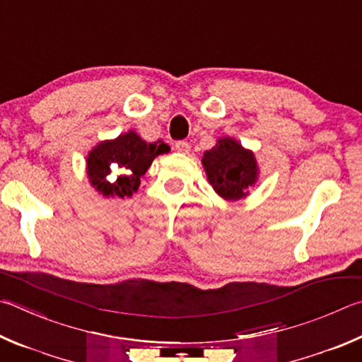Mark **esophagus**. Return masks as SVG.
<instances>
[{
    "instance_id": "1",
    "label": "esophagus",
    "mask_w": 362,
    "mask_h": 362,
    "mask_svg": "<svg viewBox=\"0 0 362 362\" xmlns=\"http://www.w3.org/2000/svg\"><path fill=\"white\" fill-rule=\"evenodd\" d=\"M175 150L180 153H188L189 152V144L187 141H179L175 142Z\"/></svg>"
}]
</instances>
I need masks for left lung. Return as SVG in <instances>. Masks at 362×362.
Wrapping results in <instances>:
<instances>
[{
    "label": "left lung",
    "mask_w": 362,
    "mask_h": 362,
    "mask_svg": "<svg viewBox=\"0 0 362 362\" xmlns=\"http://www.w3.org/2000/svg\"><path fill=\"white\" fill-rule=\"evenodd\" d=\"M201 163L214 192L229 202L247 198L259 179L255 153L229 136L218 137L215 146L204 152Z\"/></svg>",
    "instance_id": "obj_1"
}]
</instances>
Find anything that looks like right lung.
Returning a JSON list of instances; mask_svg holds the SVG:
<instances>
[{"label":"right lung","instance_id":"obj_1","mask_svg":"<svg viewBox=\"0 0 362 362\" xmlns=\"http://www.w3.org/2000/svg\"><path fill=\"white\" fill-rule=\"evenodd\" d=\"M169 150L163 141L147 142L133 129L101 141L87 155L90 185L104 198H129L156 156Z\"/></svg>","mask_w":362,"mask_h":362}]
</instances>
